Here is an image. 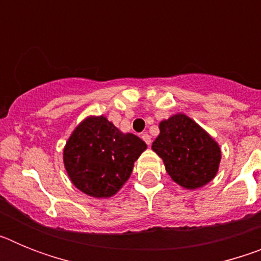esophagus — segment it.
Segmentation results:
<instances>
[{"mask_svg": "<svg viewBox=\"0 0 261 261\" xmlns=\"http://www.w3.org/2000/svg\"><path fill=\"white\" fill-rule=\"evenodd\" d=\"M141 137H142V140H144V141L146 142L147 145H150V144H151V137H150V136H149V135H147V133H144V135H142Z\"/></svg>", "mask_w": 261, "mask_h": 261, "instance_id": "1", "label": "esophagus"}]
</instances>
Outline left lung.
I'll return each instance as SVG.
<instances>
[{
	"label": "left lung",
	"mask_w": 261,
	"mask_h": 261,
	"mask_svg": "<svg viewBox=\"0 0 261 261\" xmlns=\"http://www.w3.org/2000/svg\"><path fill=\"white\" fill-rule=\"evenodd\" d=\"M159 136L151 149L162 158L172 180L187 190H197L217 175L220 145L199 124L184 114L159 123Z\"/></svg>",
	"instance_id": "8db88e82"
}]
</instances>
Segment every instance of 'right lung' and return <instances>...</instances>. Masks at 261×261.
Wrapping results in <instances>:
<instances>
[{"instance_id": "add662e5", "label": "right lung", "mask_w": 261, "mask_h": 261, "mask_svg": "<svg viewBox=\"0 0 261 261\" xmlns=\"http://www.w3.org/2000/svg\"><path fill=\"white\" fill-rule=\"evenodd\" d=\"M146 144L123 133L105 116L78 124L64 147V165L71 183L96 199L111 197L125 184Z\"/></svg>"}]
</instances>
